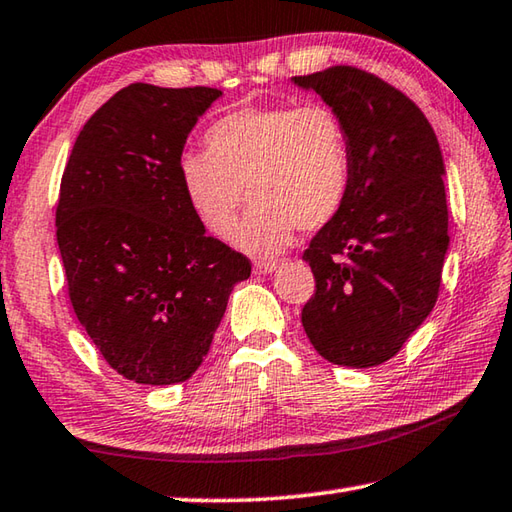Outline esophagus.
Masks as SVG:
<instances>
[{
  "mask_svg": "<svg viewBox=\"0 0 512 512\" xmlns=\"http://www.w3.org/2000/svg\"><path fill=\"white\" fill-rule=\"evenodd\" d=\"M277 268L275 259H262V262H255V273L259 275H266V273H273Z\"/></svg>",
  "mask_w": 512,
  "mask_h": 512,
  "instance_id": "obj_1",
  "label": "esophagus"
}]
</instances>
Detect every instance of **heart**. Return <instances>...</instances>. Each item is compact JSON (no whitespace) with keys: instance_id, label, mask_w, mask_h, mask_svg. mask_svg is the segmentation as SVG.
<instances>
[{"instance_id":"heart-1","label":"heart","mask_w":512,"mask_h":512,"mask_svg":"<svg viewBox=\"0 0 512 512\" xmlns=\"http://www.w3.org/2000/svg\"><path fill=\"white\" fill-rule=\"evenodd\" d=\"M207 151L180 155L178 178L189 207L214 237L237 232L253 255H275L293 232H314L334 219L352 183L350 142L341 117L325 103L246 106L216 119ZM249 192L246 193L245 189Z\"/></svg>"}]
</instances>
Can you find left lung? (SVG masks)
I'll return each mask as SVG.
<instances>
[{
  "label": "left lung",
  "instance_id": "8db88e82",
  "mask_svg": "<svg viewBox=\"0 0 512 512\" xmlns=\"http://www.w3.org/2000/svg\"><path fill=\"white\" fill-rule=\"evenodd\" d=\"M341 117L352 183L302 259L316 291L302 327L348 368L393 359L436 305L449 248L443 153L427 117L391 83L350 65L293 76Z\"/></svg>",
  "mask_w": 512,
  "mask_h": 512
}]
</instances>
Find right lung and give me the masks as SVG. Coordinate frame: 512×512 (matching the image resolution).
Returning a JSON list of instances; mask_svg holds the SVG:
<instances>
[{"label":"right lung","instance_id":"obj_1","mask_svg":"<svg viewBox=\"0 0 512 512\" xmlns=\"http://www.w3.org/2000/svg\"><path fill=\"white\" fill-rule=\"evenodd\" d=\"M216 88L133 83L94 112L60 180L56 239L74 314L121 377L189 379L250 259L207 237L178 162Z\"/></svg>","mask_w":512,"mask_h":512}]
</instances>
